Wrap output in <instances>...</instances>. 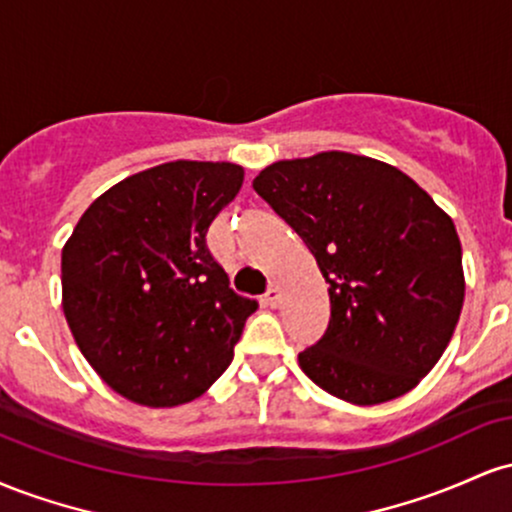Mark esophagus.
<instances>
[{"instance_id":"1","label":"esophagus","mask_w":512,"mask_h":512,"mask_svg":"<svg viewBox=\"0 0 512 512\" xmlns=\"http://www.w3.org/2000/svg\"><path fill=\"white\" fill-rule=\"evenodd\" d=\"M279 298H281V293H279V286H269L267 289V293H264V303L269 305V308H276V305H279Z\"/></svg>"}]
</instances>
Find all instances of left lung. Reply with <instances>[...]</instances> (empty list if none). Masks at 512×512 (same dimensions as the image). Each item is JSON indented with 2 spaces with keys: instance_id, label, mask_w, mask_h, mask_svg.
I'll return each mask as SVG.
<instances>
[{
  "instance_id": "left-lung-1",
  "label": "left lung",
  "mask_w": 512,
  "mask_h": 512,
  "mask_svg": "<svg viewBox=\"0 0 512 512\" xmlns=\"http://www.w3.org/2000/svg\"><path fill=\"white\" fill-rule=\"evenodd\" d=\"M330 284V325L298 354L317 387L351 404L402 397L443 356L464 301L455 223L409 175L325 151L252 180Z\"/></svg>"
}]
</instances>
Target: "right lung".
<instances>
[{
  "instance_id": "right-lung-1",
  "label": "right lung",
  "mask_w": 512,
  "mask_h": 512,
  "mask_svg": "<svg viewBox=\"0 0 512 512\" xmlns=\"http://www.w3.org/2000/svg\"><path fill=\"white\" fill-rule=\"evenodd\" d=\"M243 175L236 163H163L117 182L76 223L62 250L64 317L117 395L178 407L233 361L257 303L228 289L207 231Z\"/></svg>"
}]
</instances>
